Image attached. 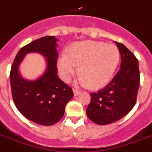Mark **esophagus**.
<instances>
[{
    "label": "esophagus",
    "instance_id": "1",
    "mask_svg": "<svg viewBox=\"0 0 152 152\" xmlns=\"http://www.w3.org/2000/svg\"><path fill=\"white\" fill-rule=\"evenodd\" d=\"M73 93H74V96H78V95H80V93H81V92L76 89H73Z\"/></svg>",
    "mask_w": 152,
    "mask_h": 152
}]
</instances>
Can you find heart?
Here are the masks:
<instances>
[{
    "mask_svg": "<svg viewBox=\"0 0 152 152\" xmlns=\"http://www.w3.org/2000/svg\"><path fill=\"white\" fill-rule=\"evenodd\" d=\"M120 53L115 45L86 40L75 43L58 60L62 80L67 82L76 72L81 75L80 83L91 89H100L111 80L118 67Z\"/></svg>",
    "mask_w": 152,
    "mask_h": 152,
    "instance_id": "b5f03b06",
    "label": "heart"
}]
</instances>
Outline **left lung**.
<instances>
[{
    "label": "left lung",
    "instance_id": "8db88e82",
    "mask_svg": "<svg viewBox=\"0 0 152 152\" xmlns=\"http://www.w3.org/2000/svg\"><path fill=\"white\" fill-rule=\"evenodd\" d=\"M121 54L120 69L112 81L97 92H92L86 115L97 125L122 118L135 105L140 84L138 59L122 43L115 42Z\"/></svg>",
    "mask_w": 152,
    "mask_h": 152
}]
</instances>
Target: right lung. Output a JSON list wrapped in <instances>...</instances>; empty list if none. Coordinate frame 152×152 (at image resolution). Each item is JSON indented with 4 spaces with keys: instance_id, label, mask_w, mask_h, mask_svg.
Wrapping results in <instances>:
<instances>
[{
    "instance_id": "add662e5",
    "label": "right lung",
    "mask_w": 152,
    "mask_h": 152,
    "mask_svg": "<svg viewBox=\"0 0 152 152\" xmlns=\"http://www.w3.org/2000/svg\"><path fill=\"white\" fill-rule=\"evenodd\" d=\"M57 42L55 37L46 36L28 43L18 53L10 69V86L16 107L25 118L39 125H52L59 122L73 96L71 87L57 76ZM29 52H39L47 59L45 72L33 81L24 80L19 72V64Z\"/></svg>"
}]
</instances>
